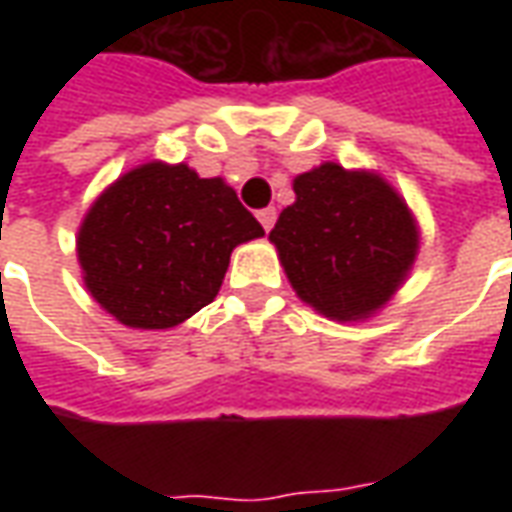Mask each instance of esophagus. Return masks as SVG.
I'll list each match as a JSON object with an SVG mask.
<instances>
[{"instance_id":"34e87169","label":"esophagus","mask_w":512,"mask_h":512,"mask_svg":"<svg viewBox=\"0 0 512 512\" xmlns=\"http://www.w3.org/2000/svg\"><path fill=\"white\" fill-rule=\"evenodd\" d=\"M257 222L263 224V230H271L274 227V222H277V211L274 208H263V211H257Z\"/></svg>"}]
</instances>
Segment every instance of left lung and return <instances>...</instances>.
<instances>
[{
  "instance_id": "1",
  "label": "left lung",
  "mask_w": 512,
  "mask_h": 512,
  "mask_svg": "<svg viewBox=\"0 0 512 512\" xmlns=\"http://www.w3.org/2000/svg\"><path fill=\"white\" fill-rule=\"evenodd\" d=\"M293 191L268 238L296 296L332 321L370 318L414 266L419 230L408 205L376 172L334 161L299 175Z\"/></svg>"
}]
</instances>
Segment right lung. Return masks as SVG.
Listing matches in <instances>:
<instances>
[{
	"label": "right lung",
	"mask_w": 512,
	"mask_h": 512,
	"mask_svg": "<svg viewBox=\"0 0 512 512\" xmlns=\"http://www.w3.org/2000/svg\"><path fill=\"white\" fill-rule=\"evenodd\" d=\"M260 235L222 178L150 161L93 202L76 252L109 315L131 329H172L216 299L235 246Z\"/></svg>",
	"instance_id": "add662e5"
}]
</instances>
